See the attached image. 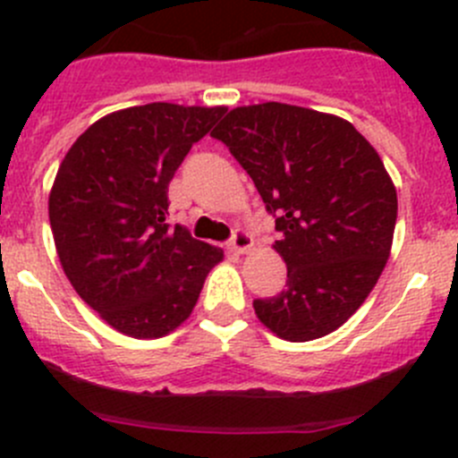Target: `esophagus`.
Returning <instances> with one entry per match:
<instances>
[{"mask_svg":"<svg viewBox=\"0 0 458 458\" xmlns=\"http://www.w3.org/2000/svg\"><path fill=\"white\" fill-rule=\"evenodd\" d=\"M230 250L237 252V255H246V252L252 250V237L246 233V230H237L230 239Z\"/></svg>","mask_w":458,"mask_h":458,"instance_id":"esophagus-1","label":"esophagus"}]
</instances>
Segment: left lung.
I'll return each instance as SVG.
<instances>
[{
  "label": "left lung",
  "instance_id": "left-lung-1",
  "mask_svg": "<svg viewBox=\"0 0 458 458\" xmlns=\"http://www.w3.org/2000/svg\"><path fill=\"white\" fill-rule=\"evenodd\" d=\"M255 182L281 239L288 281L255 299L285 341L344 326L377 285L396 224V188L370 141L336 114L266 101L230 110L212 131Z\"/></svg>",
  "mask_w": 458,
  "mask_h": 458
}]
</instances>
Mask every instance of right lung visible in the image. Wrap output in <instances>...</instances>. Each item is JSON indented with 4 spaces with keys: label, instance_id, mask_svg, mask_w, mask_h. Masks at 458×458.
Listing matches in <instances>:
<instances>
[{
    "label": "right lung",
    "instance_id": "obj_1",
    "mask_svg": "<svg viewBox=\"0 0 458 458\" xmlns=\"http://www.w3.org/2000/svg\"><path fill=\"white\" fill-rule=\"evenodd\" d=\"M224 113L165 101L117 110L59 165L48 197L59 261L75 293L122 335L159 339L182 326L224 259L165 224L170 179Z\"/></svg>",
    "mask_w": 458,
    "mask_h": 458
}]
</instances>
